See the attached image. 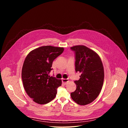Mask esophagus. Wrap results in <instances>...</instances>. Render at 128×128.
I'll return each mask as SVG.
<instances>
[{
  "mask_svg": "<svg viewBox=\"0 0 128 128\" xmlns=\"http://www.w3.org/2000/svg\"><path fill=\"white\" fill-rule=\"evenodd\" d=\"M62 83H63V84H66L67 83V82H68V80H67V79H62Z\"/></svg>",
  "mask_w": 128,
  "mask_h": 128,
  "instance_id": "34e87169",
  "label": "esophagus"
}]
</instances>
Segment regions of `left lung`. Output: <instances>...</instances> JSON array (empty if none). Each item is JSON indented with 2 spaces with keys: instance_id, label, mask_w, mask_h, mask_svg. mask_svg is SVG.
Here are the masks:
<instances>
[{
  "instance_id": "1",
  "label": "left lung",
  "mask_w": 128,
  "mask_h": 128,
  "mask_svg": "<svg viewBox=\"0 0 128 128\" xmlns=\"http://www.w3.org/2000/svg\"><path fill=\"white\" fill-rule=\"evenodd\" d=\"M75 52L76 71L81 74L74 81L76 88L71 93L72 100L80 105L94 101L102 89L104 78L103 64L98 54L84 46L70 48Z\"/></svg>"
}]
</instances>
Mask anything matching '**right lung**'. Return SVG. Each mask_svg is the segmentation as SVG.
Masks as SVG:
<instances>
[{
  "mask_svg": "<svg viewBox=\"0 0 128 128\" xmlns=\"http://www.w3.org/2000/svg\"><path fill=\"white\" fill-rule=\"evenodd\" d=\"M63 51V48L42 46L31 51L26 57L22 78L25 91L34 102L44 104L56 96L62 80L48 74L53 61Z\"/></svg>",
  "mask_w": 128,
  "mask_h": 128,
  "instance_id": "1",
  "label": "right lung"
}]
</instances>
